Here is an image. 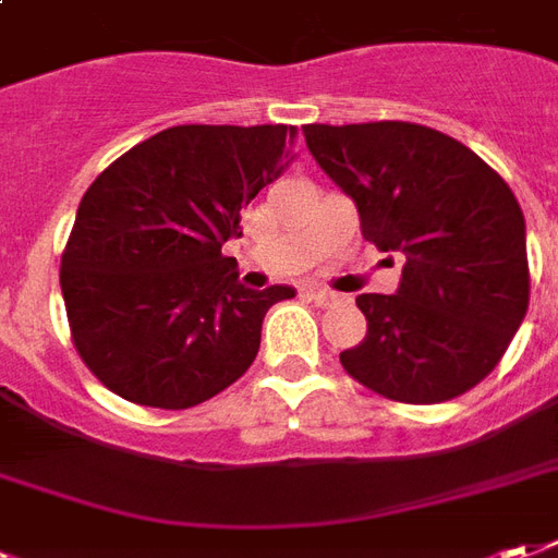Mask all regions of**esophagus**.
I'll return each mask as SVG.
<instances>
[{
  "label": "esophagus",
  "instance_id": "1",
  "mask_svg": "<svg viewBox=\"0 0 558 558\" xmlns=\"http://www.w3.org/2000/svg\"><path fill=\"white\" fill-rule=\"evenodd\" d=\"M303 294H306L308 300H315L318 306H332V303H339V296L332 294V291H327V288H315V284L303 288Z\"/></svg>",
  "mask_w": 558,
  "mask_h": 558
}]
</instances>
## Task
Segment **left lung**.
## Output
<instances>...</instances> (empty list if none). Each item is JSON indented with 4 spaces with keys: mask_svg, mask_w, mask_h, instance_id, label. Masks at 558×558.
Masks as SVG:
<instances>
[{
    "mask_svg": "<svg viewBox=\"0 0 558 558\" xmlns=\"http://www.w3.org/2000/svg\"><path fill=\"white\" fill-rule=\"evenodd\" d=\"M312 157L351 195L363 238L404 252L396 294H360L365 339L341 365L372 392L437 404L482 384L530 308L526 222L478 154L410 121L306 124Z\"/></svg>",
    "mask_w": 558,
    "mask_h": 558,
    "instance_id": "8db88e82",
    "label": "left lung"
}]
</instances>
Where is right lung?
<instances>
[{
	"instance_id": "1",
	"label": "right lung",
	"mask_w": 558,
	"mask_h": 558,
	"mask_svg": "<svg viewBox=\"0 0 558 558\" xmlns=\"http://www.w3.org/2000/svg\"><path fill=\"white\" fill-rule=\"evenodd\" d=\"M288 124H181L85 190L62 252L71 339L88 372L142 408L186 410L246 372L288 284L243 288L222 243L288 166Z\"/></svg>"
}]
</instances>
